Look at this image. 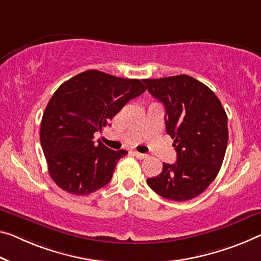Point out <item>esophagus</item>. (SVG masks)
<instances>
[{"label": "esophagus", "mask_w": 261, "mask_h": 261, "mask_svg": "<svg viewBox=\"0 0 261 261\" xmlns=\"http://www.w3.org/2000/svg\"><path fill=\"white\" fill-rule=\"evenodd\" d=\"M134 156L136 159H139V160H143V159H147L148 158V155L147 154H142V153H139V151H134Z\"/></svg>", "instance_id": "esophagus-1"}]
</instances>
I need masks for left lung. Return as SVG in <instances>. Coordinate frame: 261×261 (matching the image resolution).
Listing matches in <instances>:
<instances>
[{"label":"left lung","mask_w":261,"mask_h":261,"mask_svg":"<svg viewBox=\"0 0 261 261\" xmlns=\"http://www.w3.org/2000/svg\"><path fill=\"white\" fill-rule=\"evenodd\" d=\"M149 93L166 108V130L174 140L175 163L147 184L163 198L197 197L214 182L225 156L227 115L209 87L187 74L144 79Z\"/></svg>","instance_id":"1"}]
</instances>
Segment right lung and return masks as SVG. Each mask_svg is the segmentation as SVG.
Returning a JSON list of instances; mask_svg holds the SVG:
<instances>
[{
    "instance_id": "obj_1",
    "label": "right lung",
    "mask_w": 261,
    "mask_h": 261,
    "mask_svg": "<svg viewBox=\"0 0 261 261\" xmlns=\"http://www.w3.org/2000/svg\"><path fill=\"white\" fill-rule=\"evenodd\" d=\"M143 80L89 70L63 83L44 112L41 144L51 178L64 191L85 196L110 183L126 150L94 141V133L146 91Z\"/></svg>"
}]
</instances>
